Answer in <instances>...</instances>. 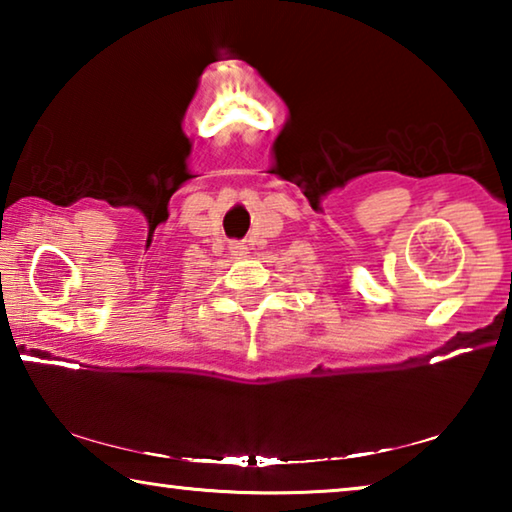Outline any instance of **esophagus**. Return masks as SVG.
Returning <instances> with one entry per match:
<instances>
[{"mask_svg": "<svg viewBox=\"0 0 512 512\" xmlns=\"http://www.w3.org/2000/svg\"><path fill=\"white\" fill-rule=\"evenodd\" d=\"M230 250H232V255H237V257H244L246 255V248L239 246V244H235Z\"/></svg>", "mask_w": 512, "mask_h": 512, "instance_id": "34e87169", "label": "esophagus"}]
</instances>
